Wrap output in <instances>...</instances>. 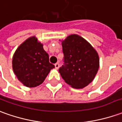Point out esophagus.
Listing matches in <instances>:
<instances>
[{
    "label": "esophagus",
    "mask_w": 122,
    "mask_h": 122,
    "mask_svg": "<svg viewBox=\"0 0 122 122\" xmlns=\"http://www.w3.org/2000/svg\"><path fill=\"white\" fill-rule=\"evenodd\" d=\"M55 68L58 69L59 68V63H56L55 64Z\"/></svg>",
    "instance_id": "34e87169"
}]
</instances>
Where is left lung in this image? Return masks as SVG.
I'll list each match as a JSON object with an SVG mask.
<instances>
[{"mask_svg": "<svg viewBox=\"0 0 122 122\" xmlns=\"http://www.w3.org/2000/svg\"><path fill=\"white\" fill-rule=\"evenodd\" d=\"M63 65L59 69L62 78L76 89L83 88L93 80L99 66L96 51L77 35L68 36L63 42Z\"/></svg>", "mask_w": 122, "mask_h": 122, "instance_id": "8db88e82", "label": "left lung"}]
</instances>
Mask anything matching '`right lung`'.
I'll use <instances>...</instances> for the list:
<instances>
[{
	"instance_id": "1",
	"label": "right lung",
	"mask_w": 122,
	"mask_h": 122,
	"mask_svg": "<svg viewBox=\"0 0 122 122\" xmlns=\"http://www.w3.org/2000/svg\"><path fill=\"white\" fill-rule=\"evenodd\" d=\"M55 65L49 62V55L35 37L28 39L16 50L12 69L23 85L34 87L41 84Z\"/></svg>"
}]
</instances>
